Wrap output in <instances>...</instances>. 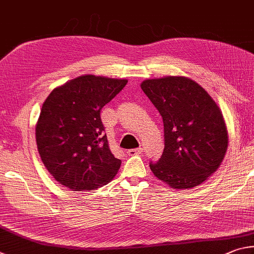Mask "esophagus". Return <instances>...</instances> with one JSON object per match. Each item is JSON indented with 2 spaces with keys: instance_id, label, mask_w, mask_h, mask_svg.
Returning <instances> with one entry per match:
<instances>
[{
  "instance_id": "34e87169",
  "label": "esophagus",
  "mask_w": 254,
  "mask_h": 254,
  "mask_svg": "<svg viewBox=\"0 0 254 254\" xmlns=\"http://www.w3.org/2000/svg\"><path fill=\"white\" fill-rule=\"evenodd\" d=\"M143 152V149L141 148H134V149H129L127 150V154L129 155V156H136V155H139Z\"/></svg>"
}]
</instances>
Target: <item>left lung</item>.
Wrapping results in <instances>:
<instances>
[{
    "label": "left lung",
    "mask_w": 254,
    "mask_h": 254,
    "mask_svg": "<svg viewBox=\"0 0 254 254\" xmlns=\"http://www.w3.org/2000/svg\"><path fill=\"white\" fill-rule=\"evenodd\" d=\"M159 111L165 147L149 167L173 189H192L205 182L223 161L228 131L211 96L185 77L148 79L140 84Z\"/></svg>",
    "instance_id": "obj_1"
}]
</instances>
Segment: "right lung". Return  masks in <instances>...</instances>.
I'll use <instances>...</instances> for the list:
<instances>
[{
	"label": "right lung",
	"instance_id": "add662e5",
	"mask_svg": "<svg viewBox=\"0 0 254 254\" xmlns=\"http://www.w3.org/2000/svg\"><path fill=\"white\" fill-rule=\"evenodd\" d=\"M127 84L126 79L81 75L53 90L40 113L35 138L49 173L72 190L104 186L122 161L111 154L100 111Z\"/></svg>",
	"mask_w": 254,
	"mask_h": 254
}]
</instances>
